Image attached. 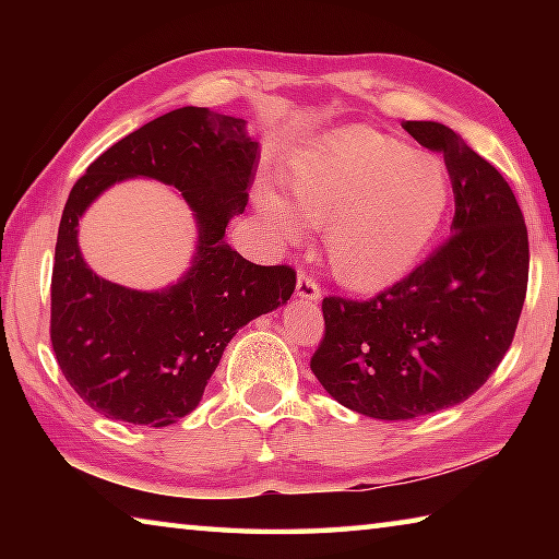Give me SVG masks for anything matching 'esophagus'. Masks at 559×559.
Instances as JSON below:
<instances>
[{
  "mask_svg": "<svg viewBox=\"0 0 559 559\" xmlns=\"http://www.w3.org/2000/svg\"><path fill=\"white\" fill-rule=\"evenodd\" d=\"M296 296H298V298H306V300H310V302H318V300H320V286L316 283V278L310 276V273H306V271L298 273Z\"/></svg>",
  "mask_w": 559,
  "mask_h": 559,
  "instance_id": "34e87169",
  "label": "esophagus"
}]
</instances>
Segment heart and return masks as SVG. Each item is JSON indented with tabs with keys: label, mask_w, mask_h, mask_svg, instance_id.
<instances>
[{
	"label": "heart",
	"mask_w": 559,
	"mask_h": 559,
	"mask_svg": "<svg viewBox=\"0 0 559 559\" xmlns=\"http://www.w3.org/2000/svg\"><path fill=\"white\" fill-rule=\"evenodd\" d=\"M288 192L300 216L328 226L330 271L357 293L390 288L414 271L451 200L437 157L365 128L340 132L293 167ZM259 204L296 239L298 222L278 194L261 189Z\"/></svg>",
	"instance_id": "heart-1"
}]
</instances>
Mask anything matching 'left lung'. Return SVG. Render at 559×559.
<instances>
[{
  "mask_svg": "<svg viewBox=\"0 0 559 559\" xmlns=\"http://www.w3.org/2000/svg\"><path fill=\"white\" fill-rule=\"evenodd\" d=\"M447 163L451 236L370 300L323 298L310 370L347 409L404 421L466 402L513 343L527 290V229L503 175L433 120H406Z\"/></svg>",
  "mask_w": 559,
  "mask_h": 559,
  "instance_id": "8db88e82",
  "label": "left lung"
}]
</instances>
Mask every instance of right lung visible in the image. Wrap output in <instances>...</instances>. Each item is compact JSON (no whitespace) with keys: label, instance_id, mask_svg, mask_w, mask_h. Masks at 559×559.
<instances>
[{"label":"right lung","instance_id":"1","mask_svg":"<svg viewBox=\"0 0 559 559\" xmlns=\"http://www.w3.org/2000/svg\"><path fill=\"white\" fill-rule=\"evenodd\" d=\"M259 165L243 118L177 108L108 147L63 206L51 276V345L66 380L108 419L169 427L197 409L224 347L296 290L290 266H257L226 243ZM150 176L179 188L195 212L193 266L175 287L135 292L82 261L78 219L108 186Z\"/></svg>","mask_w":559,"mask_h":559}]
</instances>
